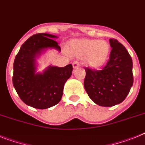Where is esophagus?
I'll return each mask as SVG.
<instances>
[{
	"label": "esophagus",
	"mask_w": 145,
	"mask_h": 145,
	"mask_svg": "<svg viewBox=\"0 0 145 145\" xmlns=\"http://www.w3.org/2000/svg\"><path fill=\"white\" fill-rule=\"evenodd\" d=\"M73 68L74 69H76V68H78L79 66H80V64H79V63L77 61H74L73 62Z\"/></svg>",
	"instance_id": "34e87169"
}]
</instances>
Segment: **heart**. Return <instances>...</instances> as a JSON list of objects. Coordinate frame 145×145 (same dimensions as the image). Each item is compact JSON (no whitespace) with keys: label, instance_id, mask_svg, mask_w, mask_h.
<instances>
[{"label":"heart","instance_id":"b5f03b06","mask_svg":"<svg viewBox=\"0 0 145 145\" xmlns=\"http://www.w3.org/2000/svg\"><path fill=\"white\" fill-rule=\"evenodd\" d=\"M69 52L84 57L88 65L97 69L106 63L110 54V45L105 40L96 39H76L69 43Z\"/></svg>","mask_w":145,"mask_h":145}]
</instances>
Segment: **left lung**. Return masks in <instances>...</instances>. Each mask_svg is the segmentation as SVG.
Returning a JSON list of instances; mask_svg holds the SVG:
<instances>
[{"mask_svg":"<svg viewBox=\"0 0 145 145\" xmlns=\"http://www.w3.org/2000/svg\"><path fill=\"white\" fill-rule=\"evenodd\" d=\"M111 51L106 65L102 70L86 68L84 87L93 102L111 107L123 102L133 83V61L123 45L110 39Z\"/></svg>","mask_w":145,"mask_h":145,"instance_id":"left-lung-1","label":"left lung"}]
</instances>
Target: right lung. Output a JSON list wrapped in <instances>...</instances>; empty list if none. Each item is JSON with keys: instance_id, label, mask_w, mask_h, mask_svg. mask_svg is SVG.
<instances>
[{"instance_id": "add662e5", "label": "right lung", "mask_w": 145, "mask_h": 145, "mask_svg": "<svg viewBox=\"0 0 145 145\" xmlns=\"http://www.w3.org/2000/svg\"><path fill=\"white\" fill-rule=\"evenodd\" d=\"M57 36L47 33L32 35L20 47L14 61L13 86L20 99L29 106L46 109L59 103L65 82L72 74L71 64L65 67L48 66L36 72V57L43 50L56 48L61 52Z\"/></svg>"}]
</instances>
